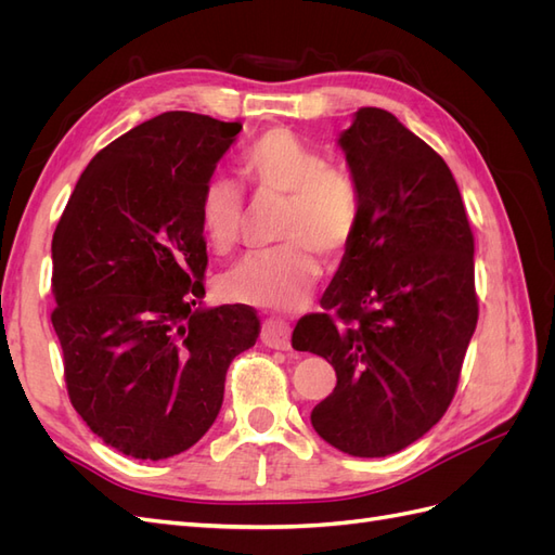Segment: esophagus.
Returning a JSON list of instances; mask_svg holds the SVG:
<instances>
[{"mask_svg": "<svg viewBox=\"0 0 555 555\" xmlns=\"http://www.w3.org/2000/svg\"><path fill=\"white\" fill-rule=\"evenodd\" d=\"M292 328L287 322H282L278 317L266 319L261 324V343L271 349H282L287 351L292 347Z\"/></svg>", "mask_w": 555, "mask_h": 555, "instance_id": "obj_1", "label": "esophagus"}]
</instances>
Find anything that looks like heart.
I'll return each mask as SVG.
<instances>
[{
    "label": "heart",
    "mask_w": 555,
    "mask_h": 555,
    "mask_svg": "<svg viewBox=\"0 0 555 555\" xmlns=\"http://www.w3.org/2000/svg\"><path fill=\"white\" fill-rule=\"evenodd\" d=\"M241 169L257 196H282L280 245L251 251L217 280L229 300L289 310L322 275V261L343 257L359 229L361 190L345 166L328 164L317 147L287 127H273L251 141ZM245 220V192L238 180L217 173L198 198V224L217 255L236 247Z\"/></svg>",
    "instance_id": "heart-1"
}]
</instances>
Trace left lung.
<instances>
[{
  "label": "left lung",
  "mask_w": 555,
  "mask_h": 555,
  "mask_svg": "<svg viewBox=\"0 0 555 555\" xmlns=\"http://www.w3.org/2000/svg\"><path fill=\"white\" fill-rule=\"evenodd\" d=\"M340 147L361 190L357 236L294 328L338 384L312 410L322 438L349 456L410 447L456 393L479 304L475 236L449 166L382 108H359Z\"/></svg>",
  "instance_id": "8db88e82"
}]
</instances>
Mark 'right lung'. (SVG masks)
<instances>
[{"label": "right lung", "mask_w": 555, "mask_h": 555, "mask_svg": "<svg viewBox=\"0 0 555 555\" xmlns=\"http://www.w3.org/2000/svg\"><path fill=\"white\" fill-rule=\"evenodd\" d=\"M241 122L162 113L99 150L53 233L50 322L74 410L125 456L159 461L204 438L231 361L259 338L247 306L206 296L201 190Z\"/></svg>", "instance_id": "add662e5"}]
</instances>
